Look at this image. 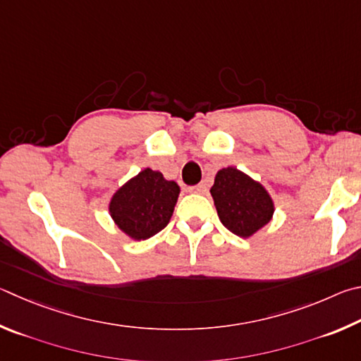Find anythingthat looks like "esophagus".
Here are the masks:
<instances>
[{"mask_svg":"<svg viewBox=\"0 0 361 361\" xmlns=\"http://www.w3.org/2000/svg\"><path fill=\"white\" fill-rule=\"evenodd\" d=\"M188 192H192V193H204L206 192V185L204 184H198V185L188 187Z\"/></svg>","mask_w":361,"mask_h":361,"instance_id":"34e87169","label":"esophagus"}]
</instances>
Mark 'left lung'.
Instances as JSON below:
<instances>
[{
    "label": "left lung",
    "instance_id": "8db88e82",
    "mask_svg": "<svg viewBox=\"0 0 361 361\" xmlns=\"http://www.w3.org/2000/svg\"><path fill=\"white\" fill-rule=\"evenodd\" d=\"M211 195L220 222L236 236H252L273 217L274 204L268 192L236 168L219 171Z\"/></svg>",
    "mask_w": 361,
    "mask_h": 361
}]
</instances>
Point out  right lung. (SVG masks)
<instances>
[{
  "label": "right lung",
  "mask_w": 361,
  "mask_h": 361,
  "mask_svg": "<svg viewBox=\"0 0 361 361\" xmlns=\"http://www.w3.org/2000/svg\"><path fill=\"white\" fill-rule=\"evenodd\" d=\"M180 188L161 173L145 168L111 200L114 222L130 238L149 239L169 224Z\"/></svg>",
  "instance_id": "1"
}]
</instances>
